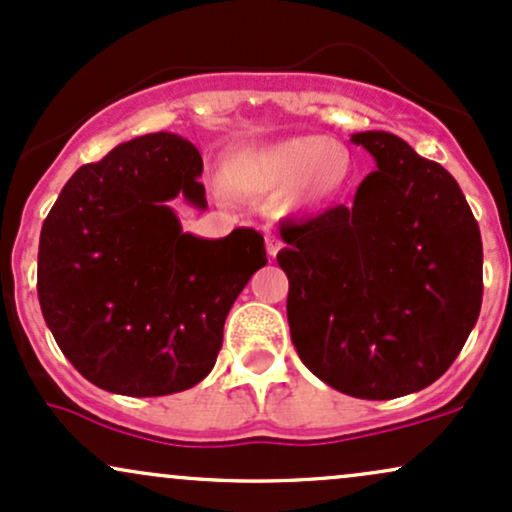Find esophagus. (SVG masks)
Returning <instances> with one entry per match:
<instances>
[{
    "label": "esophagus",
    "instance_id": "34e87169",
    "mask_svg": "<svg viewBox=\"0 0 512 512\" xmlns=\"http://www.w3.org/2000/svg\"><path fill=\"white\" fill-rule=\"evenodd\" d=\"M282 249V239L275 237V234H266V251L268 256H275Z\"/></svg>",
    "mask_w": 512,
    "mask_h": 512
}]
</instances>
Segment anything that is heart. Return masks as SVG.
I'll return each mask as SVG.
<instances>
[{"mask_svg":"<svg viewBox=\"0 0 512 512\" xmlns=\"http://www.w3.org/2000/svg\"><path fill=\"white\" fill-rule=\"evenodd\" d=\"M354 177L352 150L323 136H294L234 158L227 184L261 196L292 194L304 208H323L345 194Z\"/></svg>","mask_w":512,"mask_h":512,"instance_id":"heart-1","label":"heart"}]
</instances>
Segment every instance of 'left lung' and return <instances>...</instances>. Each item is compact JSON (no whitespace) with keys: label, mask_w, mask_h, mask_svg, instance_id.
I'll return each mask as SVG.
<instances>
[{"label":"left lung","mask_w":512,"mask_h":512,"mask_svg":"<svg viewBox=\"0 0 512 512\" xmlns=\"http://www.w3.org/2000/svg\"><path fill=\"white\" fill-rule=\"evenodd\" d=\"M352 143L378 170L352 206L282 222L287 321L330 388L393 400L441 378L482 309V234L453 174L388 131Z\"/></svg>","instance_id":"8db88e82"}]
</instances>
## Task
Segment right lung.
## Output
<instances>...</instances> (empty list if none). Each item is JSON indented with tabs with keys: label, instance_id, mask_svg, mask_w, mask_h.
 <instances>
[{
	"label": "right lung",
	"instance_id": "1",
	"mask_svg": "<svg viewBox=\"0 0 512 512\" xmlns=\"http://www.w3.org/2000/svg\"><path fill=\"white\" fill-rule=\"evenodd\" d=\"M203 160L158 131L78 167L40 232L38 299L59 350L93 386L182 393L210 374L234 299L268 263L263 237L182 232L165 201L206 208Z\"/></svg>",
	"mask_w": 512,
	"mask_h": 512
}]
</instances>
